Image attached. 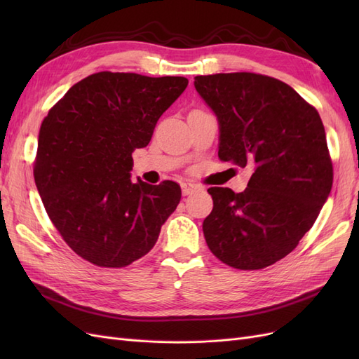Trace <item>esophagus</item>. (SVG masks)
Masks as SVG:
<instances>
[{
  "label": "esophagus",
  "instance_id": "obj_1",
  "mask_svg": "<svg viewBox=\"0 0 359 359\" xmlns=\"http://www.w3.org/2000/svg\"><path fill=\"white\" fill-rule=\"evenodd\" d=\"M181 189H182L184 196H189V194H191L194 190L198 189V186H196V184H191V182H182Z\"/></svg>",
  "mask_w": 359,
  "mask_h": 359
}]
</instances>
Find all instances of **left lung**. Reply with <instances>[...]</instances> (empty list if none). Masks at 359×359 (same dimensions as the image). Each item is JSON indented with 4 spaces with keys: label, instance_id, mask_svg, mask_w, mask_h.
I'll return each instance as SVG.
<instances>
[{
    "label": "left lung",
    "instance_id": "left-lung-1",
    "mask_svg": "<svg viewBox=\"0 0 359 359\" xmlns=\"http://www.w3.org/2000/svg\"><path fill=\"white\" fill-rule=\"evenodd\" d=\"M194 88L219 121V157L253 170L247 189L211 187L202 224L214 256L262 269L311 229L332 187L322 119L287 83L256 73L196 76Z\"/></svg>",
    "mask_w": 359,
    "mask_h": 359
}]
</instances>
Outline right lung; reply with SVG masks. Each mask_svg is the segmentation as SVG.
I'll use <instances>...</instances> for the list:
<instances>
[{
	"mask_svg": "<svg viewBox=\"0 0 359 359\" xmlns=\"http://www.w3.org/2000/svg\"><path fill=\"white\" fill-rule=\"evenodd\" d=\"M181 76L94 73L74 83L43 119L34 180L49 219L76 255L121 268L145 256L177 210V182L132 177L136 148L186 90Z\"/></svg>",
	"mask_w": 359,
	"mask_h": 359,
	"instance_id": "obj_1",
	"label": "right lung"
}]
</instances>
